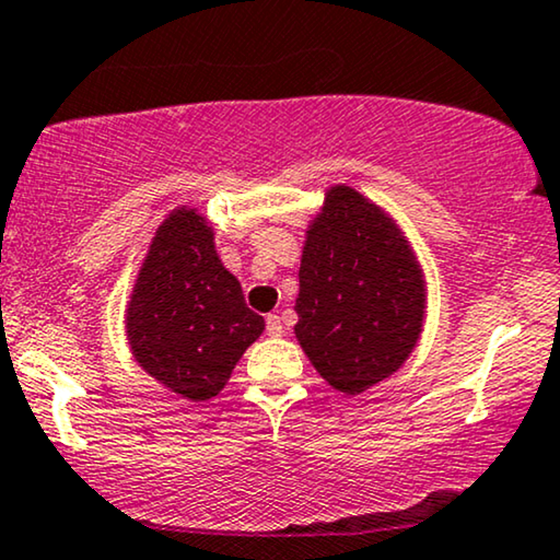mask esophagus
Instances as JSON below:
<instances>
[{
    "instance_id": "34e87169",
    "label": "esophagus",
    "mask_w": 560,
    "mask_h": 560,
    "mask_svg": "<svg viewBox=\"0 0 560 560\" xmlns=\"http://www.w3.org/2000/svg\"><path fill=\"white\" fill-rule=\"evenodd\" d=\"M267 336H282V320L275 313L267 316Z\"/></svg>"
}]
</instances>
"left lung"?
Segmentation results:
<instances>
[{"mask_svg":"<svg viewBox=\"0 0 560 560\" xmlns=\"http://www.w3.org/2000/svg\"><path fill=\"white\" fill-rule=\"evenodd\" d=\"M295 339L343 395L395 374L425 326L423 265L400 224L347 183L326 188L305 229Z\"/></svg>","mask_w":560,"mask_h":560,"instance_id":"obj_1","label":"left lung"}]
</instances>
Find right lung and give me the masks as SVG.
I'll return each mask as SVG.
<instances>
[{"label":"right lung","instance_id":"right-lung-1","mask_svg":"<svg viewBox=\"0 0 560 560\" xmlns=\"http://www.w3.org/2000/svg\"><path fill=\"white\" fill-rule=\"evenodd\" d=\"M135 362L183 400L219 395L244 351L265 331L240 280L219 259L213 224L175 206L150 240L125 311Z\"/></svg>","mask_w":560,"mask_h":560}]
</instances>
